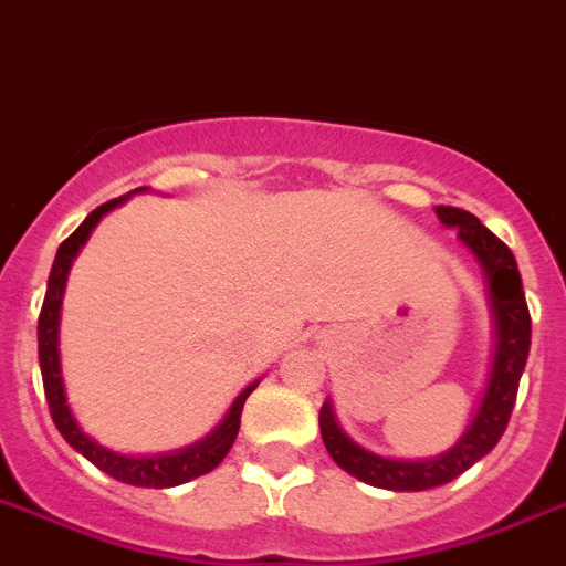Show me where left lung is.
Masks as SVG:
<instances>
[{"label": "left lung", "mask_w": 566, "mask_h": 566, "mask_svg": "<svg viewBox=\"0 0 566 566\" xmlns=\"http://www.w3.org/2000/svg\"><path fill=\"white\" fill-rule=\"evenodd\" d=\"M434 216L441 219L443 228L459 230L462 245L474 254V261L483 270L492 326H495V350H492V366H489V378H485L483 396L476 401L474 417L464 426L459 441L432 459H389V455L371 453L338 426L333 401H324L321 434H324L326 453L350 476L378 489H389V492H422V489L450 483L471 464L480 462L485 453H492V447L501 441L510 422L518 378L525 371L531 350V315L513 251L464 209L434 207Z\"/></svg>", "instance_id": "obj_1"}]
</instances>
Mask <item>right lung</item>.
<instances>
[{
	"instance_id": "add662e5",
	"label": "right lung",
	"mask_w": 566,
	"mask_h": 566,
	"mask_svg": "<svg viewBox=\"0 0 566 566\" xmlns=\"http://www.w3.org/2000/svg\"><path fill=\"white\" fill-rule=\"evenodd\" d=\"M137 191H146V188H137ZM132 191V195H137ZM116 198L104 207L92 209L86 221L81 228L71 233L69 240L62 242L60 251H56V261H53V270H50L48 279V296H44V305H41V315H38V363H41V378H44V392H48L50 417L56 422V429L62 432V438L77 450L81 455H86L95 468H102L104 474H111L113 480L128 485H153V489H170V485L188 483L200 474H209L212 468H219L221 459L228 455V450L237 441V432H240V417L242 405L251 396V389L258 387V380L242 389L240 396L233 399V405L228 408V413L221 417V422L200 441L188 443L182 450H174V453H158V455H125L116 453L111 447L98 443L92 434H86L81 429L77 417L71 413L69 396H65V380H62V363H60V317H62V296H65V282H69L71 263L77 258V251L86 245L90 233L95 230V224L111 212V209L123 207L125 200L132 198Z\"/></svg>"
}]
</instances>
